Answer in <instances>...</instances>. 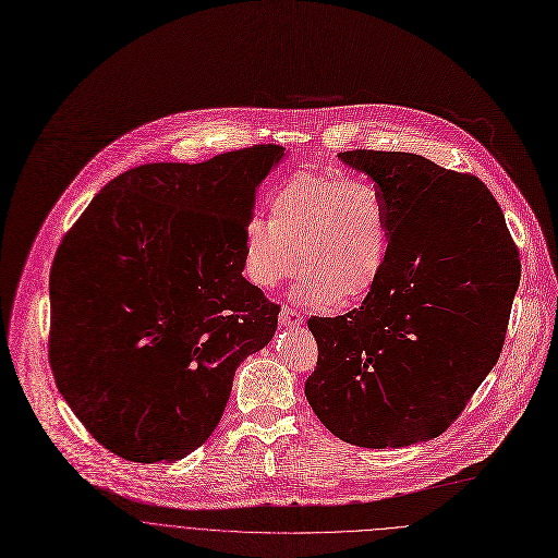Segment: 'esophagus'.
<instances>
[{
    "mask_svg": "<svg viewBox=\"0 0 558 558\" xmlns=\"http://www.w3.org/2000/svg\"><path fill=\"white\" fill-rule=\"evenodd\" d=\"M278 319H280V326H284V328H295L302 324V315L289 306H282Z\"/></svg>",
    "mask_w": 558,
    "mask_h": 558,
    "instance_id": "34e87169",
    "label": "esophagus"
}]
</instances>
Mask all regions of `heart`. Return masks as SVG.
Instances as JSON below:
<instances>
[{"label":"heart","mask_w":558,"mask_h":558,"mask_svg":"<svg viewBox=\"0 0 558 558\" xmlns=\"http://www.w3.org/2000/svg\"><path fill=\"white\" fill-rule=\"evenodd\" d=\"M390 247L392 219L377 185L302 172L269 195V221L245 223L243 271L274 291L300 265V302L352 306L379 284Z\"/></svg>","instance_id":"obj_1"}]
</instances>
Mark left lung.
<instances>
[{"mask_svg":"<svg viewBox=\"0 0 558 558\" xmlns=\"http://www.w3.org/2000/svg\"><path fill=\"white\" fill-rule=\"evenodd\" d=\"M337 157L377 183L392 247L359 308L308 319L317 365L304 395L343 442H427L458 418L499 359L519 254L477 177L401 150Z\"/></svg>","mask_w":558,"mask_h":558,"instance_id":"obj_1","label":"left lung"}]
</instances>
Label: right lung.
Returning a JSON list of instances; mask_svg holds the SVG:
<instances>
[{
    "label": "right lung",
    "mask_w": 558,
    "mask_h": 558,
    "mask_svg": "<svg viewBox=\"0 0 558 558\" xmlns=\"http://www.w3.org/2000/svg\"><path fill=\"white\" fill-rule=\"evenodd\" d=\"M267 144L118 174L63 239L50 274V365L65 403L111 453L174 462L219 425L241 361L280 306L243 278V230Z\"/></svg>",
    "instance_id": "add662e5"
}]
</instances>
